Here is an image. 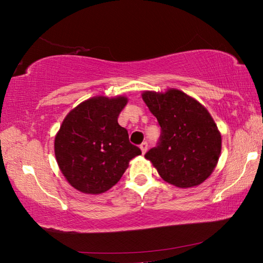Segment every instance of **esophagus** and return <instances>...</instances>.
Returning a JSON list of instances; mask_svg holds the SVG:
<instances>
[{"instance_id":"esophagus-1","label":"esophagus","mask_w":263,"mask_h":263,"mask_svg":"<svg viewBox=\"0 0 263 263\" xmlns=\"http://www.w3.org/2000/svg\"><path fill=\"white\" fill-rule=\"evenodd\" d=\"M147 147H148V144L146 141L142 142V144L140 145V149H141V153L145 154L146 151H147Z\"/></svg>"}]
</instances>
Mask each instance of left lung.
I'll return each mask as SVG.
<instances>
[{
  "label": "left lung",
  "instance_id": "obj_1",
  "mask_svg": "<svg viewBox=\"0 0 263 263\" xmlns=\"http://www.w3.org/2000/svg\"><path fill=\"white\" fill-rule=\"evenodd\" d=\"M142 100L161 126L157 147L145 158L161 179L179 188L203 183L221 152V136L204 105L179 89L144 91Z\"/></svg>",
  "mask_w": 263,
  "mask_h": 263
}]
</instances>
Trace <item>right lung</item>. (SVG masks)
I'll list each match as a JSON object with an SVG mask.
<instances>
[{"label": "right lung", "instance_id": "right-lung-1", "mask_svg": "<svg viewBox=\"0 0 263 263\" xmlns=\"http://www.w3.org/2000/svg\"><path fill=\"white\" fill-rule=\"evenodd\" d=\"M126 103L125 96H95L65 117L54 139V154L73 188L84 194L105 193L121 180L130 160L141 154L117 121Z\"/></svg>", "mask_w": 263, "mask_h": 263}]
</instances>
